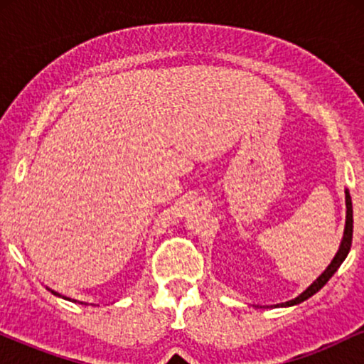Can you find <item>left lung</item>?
I'll return each instance as SVG.
<instances>
[{"label":"left lung","instance_id":"8db88e82","mask_svg":"<svg viewBox=\"0 0 364 364\" xmlns=\"http://www.w3.org/2000/svg\"><path fill=\"white\" fill-rule=\"evenodd\" d=\"M346 208H348V210H346L344 236H342L339 252L336 253V257H333V260L330 262V265L323 270V274H321L320 277L316 279V281L313 282L306 291H303L301 294L298 296V298L291 299V301H286V303H282V304H275V306H294V304L303 303L304 299L311 298V296L315 294V292H318L321 287H323L325 284L328 282V279L337 272V269H339V267L342 265V262H344L346 257H348V253H349V250H350V243H353V202H350V195H349L348 190H346Z\"/></svg>","mask_w":364,"mask_h":364}]
</instances>
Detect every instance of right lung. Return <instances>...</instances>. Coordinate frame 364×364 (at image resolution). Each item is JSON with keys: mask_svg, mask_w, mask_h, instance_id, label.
Listing matches in <instances>:
<instances>
[{"mask_svg": "<svg viewBox=\"0 0 364 364\" xmlns=\"http://www.w3.org/2000/svg\"><path fill=\"white\" fill-rule=\"evenodd\" d=\"M53 292V294H56V296H61V294H58V292H54V291H51ZM63 298H65V296H63ZM65 299H68V301H75V303H77V299H70V298H65Z\"/></svg>", "mask_w": 364, "mask_h": 364, "instance_id": "obj_1", "label": "right lung"}]
</instances>
